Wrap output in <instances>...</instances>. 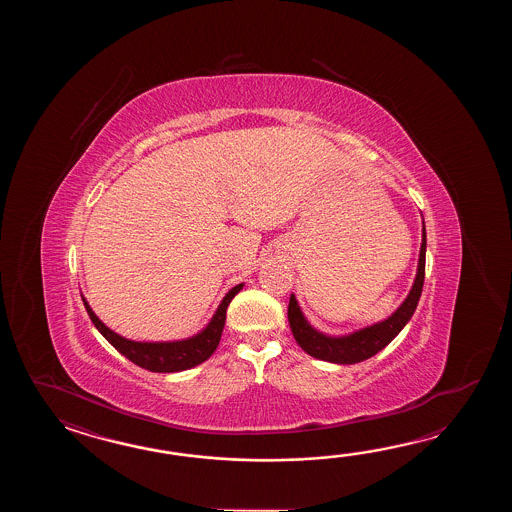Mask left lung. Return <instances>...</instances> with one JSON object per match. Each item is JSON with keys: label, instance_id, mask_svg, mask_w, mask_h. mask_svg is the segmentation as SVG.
Masks as SVG:
<instances>
[{"label": "left lung", "instance_id": "obj_1", "mask_svg": "<svg viewBox=\"0 0 512 512\" xmlns=\"http://www.w3.org/2000/svg\"><path fill=\"white\" fill-rule=\"evenodd\" d=\"M425 261L426 230L425 225H423V241H421L417 274H415L412 291L406 296V300L386 320L359 329V331L346 335V337H329V335L316 331L315 327L305 320L300 305L296 302L294 294H291L287 316H289V326L293 331L294 340L311 357L326 360V362H335V364H357V362H362V360L377 355L381 349L386 348L393 338L401 333V329L408 324V320L414 315L415 307L419 304V298L423 293Z\"/></svg>", "mask_w": 512, "mask_h": 512}]
</instances>
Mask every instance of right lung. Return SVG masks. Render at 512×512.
Instances as JSON below:
<instances>
[{
	"instance_id": "1",
	"label": "right lung",
	"mask_w": 512,
	"mask_h": 512,
	"mask_svg": "<svg viewBox=\"0 0 512 512\" xmlns=\"http://www.w3.org/2000/svg\"><path fill=\"white\" fill-rule=\"evenodd\" d=\"M243 283L232 287L227 296L221 300L218 311L208 322V326L199 331L194 337L185 338V340H174V342H135L128 338L120 337L115 331H111L102 320L98 318L93 309L84 300L87 315L91 322L95 324L102 337L108 340L113 348L122 353L126 359H130L133 364L141 366L144 370L155 371V373H175V371L190 370L197 364L205 360L216 351L219 344V338L225 327V318H227V307L230 300L240 293Z\"/></svg>"
}]
</instances>
